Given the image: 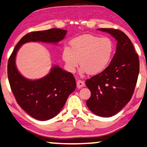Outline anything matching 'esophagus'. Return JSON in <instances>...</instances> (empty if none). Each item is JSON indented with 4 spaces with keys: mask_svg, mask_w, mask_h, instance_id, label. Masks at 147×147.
Segmentation results:
<instances>
[{
    "mask_svg": "<svg viewBox=\"0 0 147 147\" xmlns=\"http://www.w3.org/2000/svg\"><path fill=\"white\" fill-rule=\"evenodd\" d=\"M85 86V83L84 81H82L80 80L77 81V87L78 88H81L84 87Z\"/></svg>",
    "mask_w": 147,
    "mask_h": 147,
    "instance_id": "34e87169",
    "label": "esophagus"
}]
</instances>
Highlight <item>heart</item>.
Listing matches in <instances>:
<instances>
[{
  "label": "heart",
  "instance_id": "heart-1",
  "mask_svg": "<svg viewBox=\"0 0 147 147\" xmlns=\"http://www.w3.org/2000/svg\"><path fill=\"white\" fill-rule=\"evenodd\" d=\"M70 49L65 47L62 51V58L66 67L74 73L79 63L82 66V74L88 72L96 75L107 67L113 52V45L109 38L85 34L72 39ZM80 61H79V60Z\"/></svg>",
  "mask_w": 147,
  "mask_h": 147
}]
</instances>
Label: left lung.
I'll use <instances>...</instances> for the list:
<instances>
[{
    "mask_svg": "<svg viewBox=\"0 0 147 147\" xmlns=\"http://www.w3.org/2000/svg\"><path fill=\"white\" fill-rule=\"evenodd\" d=\"M98 30L110 34L117 41L110 64L101 73L86 81L91 96L86 101L89 109L100 117H111L130 100L139 74V59L126 34L113 28Z\"/></svg>",
    "mask_w": 147,
    "mask_h": 147,
    "instance_id": "8db88e82",
    "label": "left lung"
}]
</instances>
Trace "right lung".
Segmentation results:
<instances>
[{
    "instance_id": "1",
    "label": "right lung",
    "mask_w": 147,
    "mask_h": 147,
    "mask_svg": "<svg viewBox=\"0 0 147 147\" xmlns=\"http://www.w3.org/2000/svg\"><path fill=\"white\" fill-rule=\"evenodd\" d=\"M66 33V30L59 28L30 32L15 46L9 59L8 79L15 99L26 113L38 120L50 119L59 113L69 95L75 90V78L70 72L55 65L45 77L30 80L21 75L17 69V53L21 46L29 42L57 44L64 39Z\"/></svg>"
}]
</instances>
